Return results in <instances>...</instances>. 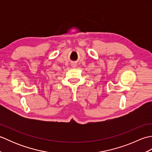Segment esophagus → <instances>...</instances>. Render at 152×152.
I'll return each instance as SVG.
<instances>
[{"mask_svg": "<svg viewBox=\"0 0 152 152\" xmlns=\"http://www.w3.org/2000/svg\"><path fill=\"white\" fill-rule=\"evenodd\" d=\"M72 66H73V67H74V66H76V65H75V64H72Z\"/></svg>", "mask_w": 152, "mask_h": 152, "instance_id": "obj_1", "label": "esophagus"}]
</instances>
